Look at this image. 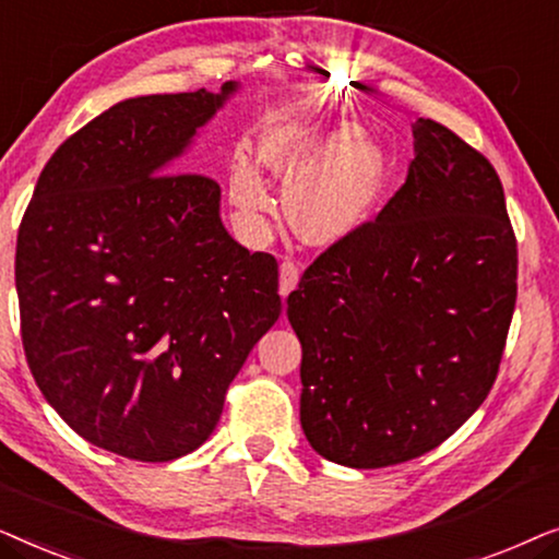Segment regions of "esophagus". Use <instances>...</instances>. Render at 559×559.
I'll return each mask as SVG.
<instances>
[{"label": "esophagus", "mask_w": 559, "mask_h": 559, "mask_svg": "<svg viewBox=\"0 0 559 559\" xmlns=\"http://www.w3.org/2000/svg\"><path fill=\"white\" fill-rule=\"evenodd\" d=\"M300 282V270L295 262H282L280 264V295L287 297Z\"/></svg>", "instance_id": "esophagus-1"}]
</instances>
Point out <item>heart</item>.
<instances>
[{"mask_svg":"<svg viewBox=\"0 0 559 559\" xmlns=\"http://www.w3.org/2000/svg\"><path fill=\"white\" fill-rule=\"evenodd\" d=\"M287 190L295 234L310 247H335L369 224L386 186V152L354 124L277 121L257 140V155L234 157L228 198L243 216L272 211L264 174Z\"/></svg>","mask_w":559,"mask_h":559,"instance_id":"1","label":"heart"}]
</instances>
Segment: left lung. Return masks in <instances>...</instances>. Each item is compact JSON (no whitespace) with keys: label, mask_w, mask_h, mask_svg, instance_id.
Wrapping results in <instances>:
<instances>
[{"label":"left lung","mask_w":559,"mask_h":559,"mask_svg":"<svg viewBox=\"0 0 559 559\" xmlns=\"http://www.w3.org/2000/svg\"><path fill=\"white\" fill-rule=\"evenodd\" d=\"M407 182L287 297L300 425L318 455L384 468L438 448L491 392L516 302V239L491 163L432 119Z\"/></svg>","instance_id":"1"}]
</instances>
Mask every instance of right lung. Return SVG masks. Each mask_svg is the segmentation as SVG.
I'll return each instance as SVG.
<instances>
[{
	"mask_svg": "<svg viewBox=\"0 0 559 559\" xmlns=\"http://www.w3.org/2000/svg\"><path fill=\"white\" fill-rule=\"evenodd\" d=\"M241 91L134 96L60 144L17 234L29 371L66 425L109 453L165 463L216 430L254 343L277 323V262L221 221V188L186 170Z\"/></svg>",
	"mask_w": 559,
	"mask_h": 559,
	"instance_id": "right-lung-1",
	"label": "right lung"
}]
</instances>
